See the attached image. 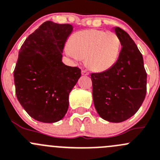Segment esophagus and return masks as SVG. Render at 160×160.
I'll return each instance as SVG.
<instances>
[{
  "instance_id": "obj_1",
  "label": "esophagus",
  "mask_w": 160,
  "mask_h": 160,
  "mask_svg": "<svg viewBox=\"0 0 160 160\" xmlns=\"http://www.w3.org/2000/svg\"><path fill=\"white\" fill-rule=\"evenodd\" d=\"M81 72H82V75H83V76H88V75H89V72H88V71L86 70V69H82Z\"/></svg>"
}]
</instances>
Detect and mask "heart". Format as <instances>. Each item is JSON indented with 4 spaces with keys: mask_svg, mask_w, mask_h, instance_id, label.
<instances>
[{
    "mask_svg": "<svg viewBox=\"0 0 160 160\" xmlns=\"http://www.w3.org/2000/svg\"><path fill=\"white\" fill-rule=\"evenodd\" d=\"M120 41L112 31L88 29L71 37L65 52L74 62L85 58V64L95 72H104L116 64L119 55Z\"/></svg>",
    "mask_w": 160,
    "mask_h": 160,
    "instance_id": "1",
    "label": "heart"
}]
</instances>
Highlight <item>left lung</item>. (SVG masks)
<instances>
[{
    "mask_svg": "<svg viewBox=\"0 0 160 160\" xmlns=\"http://www.w3.org/2000/svg\"><path fill=\"white\" fill-rule=\"evenodd\" d=\"M122 48L116 64L106 71L91 73L93 101L102 119L120 123L134 116L146 95L147 73L143 57L129 34L114 28Z\"/></svg>",
    "mask_w": 160,
    "mask_h": 160,
    "instance_id": "obj_1",
    "label": "left lung"
}]
</instances>
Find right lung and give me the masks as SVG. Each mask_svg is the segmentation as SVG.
Instances as JSON below:
<instances>
[{
  "label": "right lung",
  "instance_id": "add662e5",
  "mask_svg": "<svg viewBox=\"0 0 160 160\" xmlns=\"http://www.w3.org/2000/svg\"><path fill=\"white\" fill-rule=\"evenodd\" d=\"M72 31L70 24L43 23L26 39L14 70L15 94L32 118L43 123L59 121L69 107V94L81 70L62 62Z\"/></svg>",
  "mask_w": 160,
  "mask_h": 160
}]
</instances>
